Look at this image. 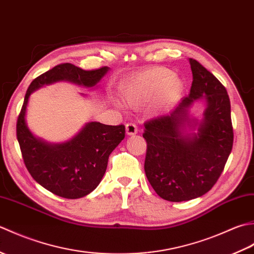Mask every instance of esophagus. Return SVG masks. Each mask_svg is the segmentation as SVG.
I'll use <instances>...</instances> for the list:
<instances>
[{
  "mask_svg": "<svg viewBox=\"0 0 254 254\" xmlns=\"http://www.w3.org/2000/svg\"><path fill=\"white\" fill-rule=\"evenodd\" d=\"M137 126L135 123H132V122H128L127 123L126 126V132L127 135H134V134L137 133Z\"/></svg>",
  "mask_w": 254,
  "mask_h": 254,
  "instance_id": "1",
  "label": "esophagus"
}]
</instances>
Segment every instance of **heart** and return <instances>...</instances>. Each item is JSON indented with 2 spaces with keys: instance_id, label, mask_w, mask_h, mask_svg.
Listing matches in <instances>:
<instances>
[{
  "instance_id": "heart-1",
  "label": "heart",
  "mask_w": 254,
  "mask_h": 254,
  "mask_svg": "<svg viewBox=\"0 0 254 254\" xmlns=\"http://www.w3.org/2000/svg\"><path fill=\"white\" fill-rule=\"evenodd\" d=\"M183 89L181 79L171 69L156 66L137 73L123 90L126 104L139 108L159 97L160 107L166 108L179 98Z\"/></svg>"
}]
</instances>
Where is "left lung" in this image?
<instances>
[{
	"mask_svg": "<svg viewBox=\"0 0 254 254\" xmlns=\"http://www.w3.org/2000/svg\"><path fill=\"white\" fill-rule=\"evenodd\" d=\"M193 82L190 94L169 115L145 122L147 150L144 169L158 195L182 202L204 195L217 182L233 149L230 100L224 85L196 60L189 59ZM197 99H205L203 121L187 115ZM198 127L197 133L186 132Z\"/></svg>",
	"mask_w": 254,
	"mask_h": 254,
	"instance_id": "left-lung-1",
	"label": "left lung"
}]
</instances>
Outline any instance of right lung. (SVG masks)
I'll list each match as a JSON object with an SVG mask.
<instances>
[{
  "mask_svg": "<svg viewBox=\"0 0 254 254\" xmlns=\"http://www.w3.org/2000/svg\"><path fill=\"white\" fill-rule=\"evenodd\" d=\"M109 71L108 66L85 69L62 63L32 80L26 91L16 124V135L27 170L40 186L64 198H79L98 187L109 155L126 136V127L89 122L77 135L62 144H49L32 135L25 116L29 96L41 86L68 80L93 87Z\"/></svg>",
  "mask_w": 254,
  "mask_h": 254,
  "instance_id": "add662e5",
  "label": "right lung"
}]
</instances>
